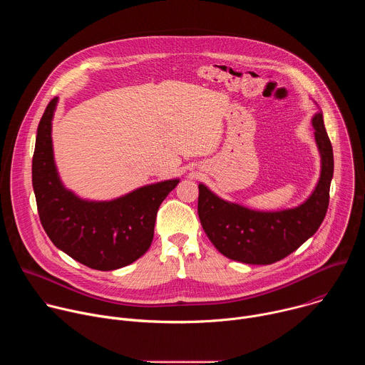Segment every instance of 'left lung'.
I'll return each mask as SVG.
<instances>
[{
	"label": "left lung",
	"instance_id": "left-lung-1",
	"mask_svg": "<svg viewBox=\"0 0 365 365\" xmlns=\"http://www.w3.org/2000/svg\"><path fill=\"white\" fill-rule=\"evenodd\" d=\"M312 127L315 128L321 155V175L315 189L300 205L279 211L251 210L220 197L206 185L199 183V220L207 238L221 254L245 264H273L318 231L328 211L334 176L332 144L319 107L312 117Z\"/></svg>",
	"mask_w": 365,
	"mask_h": 365
}]
</instances>
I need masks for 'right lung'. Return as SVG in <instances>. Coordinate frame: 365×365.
Wrapping results in <instances>:
<instances>
[{
	"instance_id": "add662e5",
	"label": "right lung",
	"mask_w": 365,
	"mask_h": 365,
	"mask_svg": "<svg viewBox=\"0 0 365 365\" xmlns=\"http://www.w3.org/2000/svg\"><path fill=\"white\" fill-rule=\"evenodd\" d=\"M53 98L38 123L33 155V189L41 225L59 250L86 267L110 272L138 259L151 245L159 206L180 179L137 187L111 200H89L68 189L58 172L51 121Z\"/></svg>"
}]
</instances>
